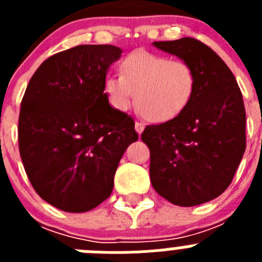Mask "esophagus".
<instances>
[{
    "mask_svg": "<svg viewBox=\"0 0 262 262\" xmlns=\"http://www.w3.org/2000/svg\"><path fill=\"white\" fill-rule=\"evenodd\" d=\"M135 129H136V133L140 135V134L143 133V129H144V123H142V122L136 120V122H135Z\"/></svg>",
    "mask_w": 262,
    "mask_h": 262,
    "instance_id": "esophagus-1",
    "label": "esophagus"
}]
</instances>
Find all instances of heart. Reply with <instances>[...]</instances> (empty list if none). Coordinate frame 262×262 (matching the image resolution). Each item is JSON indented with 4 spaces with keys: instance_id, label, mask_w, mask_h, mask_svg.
Returning <instances> with one entry per match:
<instances>
[{
    "instance_id": "b5f03b06",
    "label": "heart",
    "mask_w": 262,
    "mask_h": 262,
    "mask_svg": "<svg viewBox=\"0 0 262 262\" xmlns=\"http://www.w3.org/2000/svg\"><path fill=\"white\" fill-rule=\"evenodd\" d=\"M194 88L195 75L186 61L148 51L127 55L119 75L105 80V93L113 107L127 110L135 98L139 113L156 123L177 117L190 102Z\"/></svg>"
}]
</instances>
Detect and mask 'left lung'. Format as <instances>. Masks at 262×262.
<instances>
[{
	"mask_svg": "<svg viewBox=\"0 0 262 262\" xmlns=\"http://www.w3.org/2000/svg\"><path fill=\"white\" fill-rule=\"evenodd\" d=\"M154 45L186 61L195 75L186 107L142 134L155 190L173 205L191 207L219 196L232 182L247 144L243 96L226 62L198 39Z\"/></svg>",
	"mask_w": 262,
	"mask_h": 262,
	"instance_id": "left-lung-1",
	"label": "left lung"
}]
</instances>
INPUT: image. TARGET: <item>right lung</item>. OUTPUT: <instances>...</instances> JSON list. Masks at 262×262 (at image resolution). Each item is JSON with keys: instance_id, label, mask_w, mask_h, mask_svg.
Masks as SVG:
<instances>
[{"instance_id": "1", "label": "right lung", "mask_w": 262, "mask_h": 262, "mask_svg": "<svg viewBox=\"0 0 262 262\" xmlns=\"http://www.w3.org/2000/svg\"><path fill=\"white\" fill-rule=\"evenodd\" d=\"M122 50L82 45L55 53L32 75L22 98L18 144L40 198L67 212L107 200L119 160L138 140L135 123L105 93L108 67Z\"/></svg>"}]
</instances>
